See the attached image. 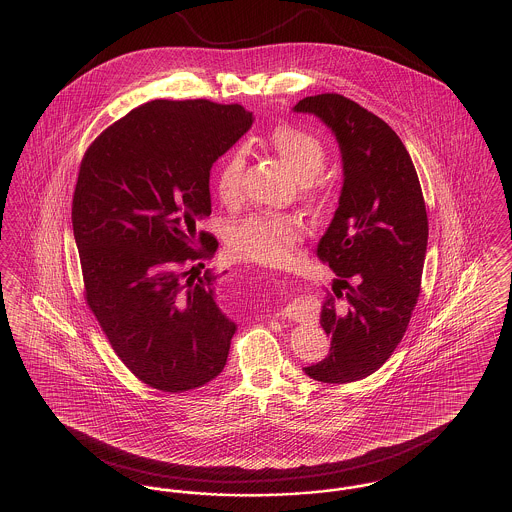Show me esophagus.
Listing matches in <instances>:
<instances>
[{
	"label": "esophagus",
	"mask_w": 512,
	"mask_h": 512,
	"mask_svg": "<svg viewBox=\"0 0 512 512\" xmlns=\"http://www.w3.org/2000/svg\"><path fill=\"white\" fill-rule=\"evenodd\" d=\"M282 317L288 318V320H295V322H301L305 318L309 317V311L301 305V303H290L284 311H282Z\"/></svg>",
	"instance_id": "1"
}]
</instances>
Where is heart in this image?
I'll return each mask as SVG.
<instances>
[{"instance_id": "1", "label": "heart", "mask_w": 512, "mask_h": 512, "mask_svg": "<svg viewBox=\"0 0 512 512\" xmlns=\"http://www.w3.org/2000/svg\"><path fill=\"white\" fill-rule=\"evenodd\" d=\"M267 146L301 180V192L317 199L324 192L320 172L326 167L328 151L317 134L278 124L267 134ZM245 157L240 147L230 149L215 172V192L220 201L230 203L240 194ZM303 238V224L297 217L282 213H255L238 220L228 230V244L234 253L257 263H280Z\"/></svg>"}]
</instances>
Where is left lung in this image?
<instances>
[{"mask_svg": "<svg viewBox=\"0 0 512 512\" xmlns=\"http://www.w3.org/2000/svg\"><path fill=\"white\" fill-rule=\"evenodd\" d=\"M295 113L324 122L343 163L338 209L318 259L340 278L326 295L320 326L330 353L305 374L324 384L363 380L403 340L420 293L428 215L409 151L386 122L340 94L301 99ZM345 289V293L340 290Z\"/></svg>", "mask_w": 512, "mask_h": 512, "instance_id": "1", "label": "left lung"}]
</instances>
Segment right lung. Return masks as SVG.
<instances>
[{"label":"right lung","instance_id":"1","mask_svg":"<svg viewBox=\"0 0 512 512\" xmlns=\"http://www.w3.org/2000/svg\"><path fill=\"white\" fill-rule=\"evenodd\" d=\"M251 124L238 103L155 99L84 153L73 230L86 301L124 366L155 390H195L226 365L238 326L217 305V276L194 271L219 245L195 226L211 215L213 163Z\"/></svg>","mask_w":512,"mask_h":512}]
</instances>
